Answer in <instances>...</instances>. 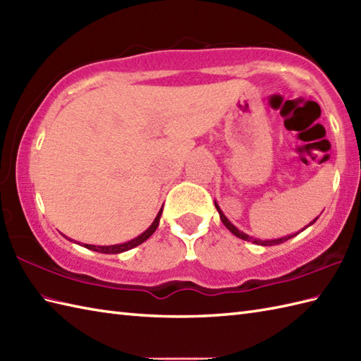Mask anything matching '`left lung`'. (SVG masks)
<instances>
[{"mask_svg":"<svg viewBox=\"0 0 361 361\" xmlns=\"http://www.w3.org/2000/svg\"><path fill=\"white\" fill-rule=\"evenodd\" d=\"M214 204H216V209L219 211V216H220V220L224 221V225L229 229V231H231L235 237H239V239H242V240H247V242H252V243H256V245H262V247H271V245H279V243H282V242H287L288 239H291V237H295V235H298L299 233L301 231H304L305 228H309V226H312L313 224H315V221L318 220V217L317 219H313L310 224L305 226V228H302L301 231L299 233H295V234H288V235H283V237H279V239H257V237H251L250 234H247V233H243V231H240L239 228L237 226H234L231 221L228 220V217L225 216L224 212H221V209H220V206H219V203L217 202H214Z\"/></svg>","mask_w":361,"mask_h":361,"instance_id":"8db88e82","label":"left lung"}]
</instances>
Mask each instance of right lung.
<instances>
[{
    "label": "right lung",
    "mask_w": 361,
    "mask_h": 361,
    "mask_svg": "<svg viewBox=\"0 0 361 361\" xmlns=\"http://www.w3.org/2000/svg\"><path fill=\"white\" fill-rule=\"evenodd\" d=\"M161 214H163V208L159 209V212L157 214V217H155V220L152 221V225L145 229V231L142 233V234H140L137 237H135V239H132V240H128V242H126V243H118V245H88V243H85L83 245V247L85 248H88V250H91V251H97V252H104V255H119V252H124V251H128V250H132V248H135V247H137V245H141L142 242H145L149 239V237L157 231V228H158V225H159V219H161ZM63 237L65 239H68V240H71V242H74L73 239H70V237H66L65 234H63ZM75 243V242H74Z\"/></svg>",
    "instance_id": "obj_1"
}]
</instances>
